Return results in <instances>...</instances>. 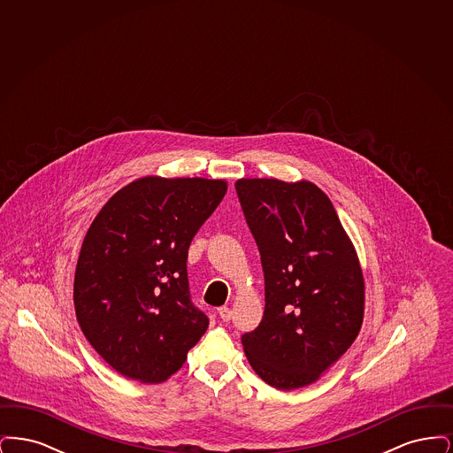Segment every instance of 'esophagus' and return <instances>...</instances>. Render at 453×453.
<instances>
[{
    "instance_id": "1",
    "label": "esophagus",
    "mask_w": 453,
    "mask_h": 453,
    "mask_svg": "<svg viewBox=\"0 0 453 453\" xmlns=\"http://www.w3.org/2000/svg\"><path fill=\"white\" fill-rule=\"evenodd\" d=\"M217 312H219V316H220V319H222L224 323L231 321V318H233V311H231L229 307H226V305L219 307V309H217Z\"/></svg>"
}]
</instances>
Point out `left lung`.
<instances>
[{
	"label": "left lung",
	"mask_w": 453,
	"mask_h": 453,
	"mask_svg": "<svg viewBox=\"0 0 453 453\" xmlns=\"http://www.w3.org/2000/svg\"><path fill=\"white\" fill-rule=\"evenodd\" d=\"M237 198L265 273V312L241 343L272 388L316 382L355 342L364 275L338 214L309 181L237 180Z\"/></svg>",
	"instance_id": "obj_1"
}]
</instances>
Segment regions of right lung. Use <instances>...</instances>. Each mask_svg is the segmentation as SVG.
<instances>
[{
  "instance_id": "obj_1",
  "label": "right lung",
  "mask_w": 453,
  "mask_h": 453,
  "mask_svg": "<svg viewBox=\"0 0 453 453\" xmlns=\"http://www.w3.org/2000/svg\"><path fill=\"white\" fill-rule=\"evenodd\" d=\"M226 192L222 180L148 176L113 195L89 226L74 309L88 342L119 373L163 382L207 331L187 259Z\"/></svg>"
}]
</instances>
